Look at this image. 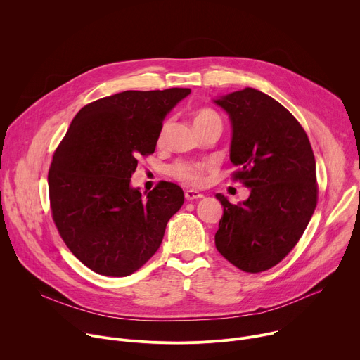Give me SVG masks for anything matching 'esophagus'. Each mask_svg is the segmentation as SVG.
Masks as SVG:
<instances>
[{
    "label": "esophagus",
    "instance_id": "34e87169",
    "mask_svg": "<svg viewBox=\"0 0 360 360\" xmlns=\"http://www.w3.org/2000/svg\"><path fill=\"white\" fill-rule=\"evenodd\" d=\"M185 198H186V200L200 199V198H203V193H200L198 191H193V189H188V191H185Z\"/></svg>",
    "mask_w": 360,
    "mask_h": 360
}]
</instances>
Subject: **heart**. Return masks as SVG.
<instances>
[{
    "mask_svg": "<svg viewBox=\"0 0 360 360\" xmlns=\"http://www.w3.org/2000/svg\"><path fill=\"white\" fill-rule=\"evenodd\" d=\"M212 122H221V118L211 108H200V110L196 111V114L193 117L195 128L203 127V125H207V124H212ZM167 128H168V122H164V125L161 128V132H160V136H158L160 142L164 139ZM207 169H208V165L203 164V162L179 161V162H176V164L169 167V174L175 179H178V181H181V182H184L186 185L199 186L205 181V172H207Z\"/></svg>",
    "mask_w": 360,
    "mask_h": 360,
    "instance_id": "obj_1",
    "label": "heart"
}]
</instances>
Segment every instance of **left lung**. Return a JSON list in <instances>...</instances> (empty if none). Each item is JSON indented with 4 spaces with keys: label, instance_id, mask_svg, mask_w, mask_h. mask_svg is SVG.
<instances>
[{
    "label": "left lung",
    "instance_id": "8db88e82",
    "mask_svg": "<svg viewBox=\"0 0 360 360\" xmlns=\"http://www.w3.org/2000/svg\"><path fill=\"white\" fill-rule=\"evenodd\" d=\"M231 120L229 158L250 195L236 205L222 193L215 233L219 253L243 272L279 264L309 224L318 202L316 162L304 129L272 96L245 88L214 99Z\"/></svg>",
    "mask_w": 360,
    "mask_h": 360
}]
</instances>
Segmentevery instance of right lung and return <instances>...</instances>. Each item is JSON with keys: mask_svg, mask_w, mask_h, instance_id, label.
Wrapping results in <instances>:
<instances>
[{"mask_svg": "<svg viewBox=\"0 0 360 360\" xmlns=\"http://www.w3.org/2000/svg\"><path fill=\"white\" fill-rule=\"evenodd\" d=\"M189 88L124 91L79 110L48 172L53 219L91 271L122 278L158 250L184 191L160 182L142 198L131 186L138 157L153 153L169 111Z\"/></svg>", "mask_w": 360, "mask_h": 360, "instance_id": "right-lung-1", "label": "right lung"}]
</instances>
